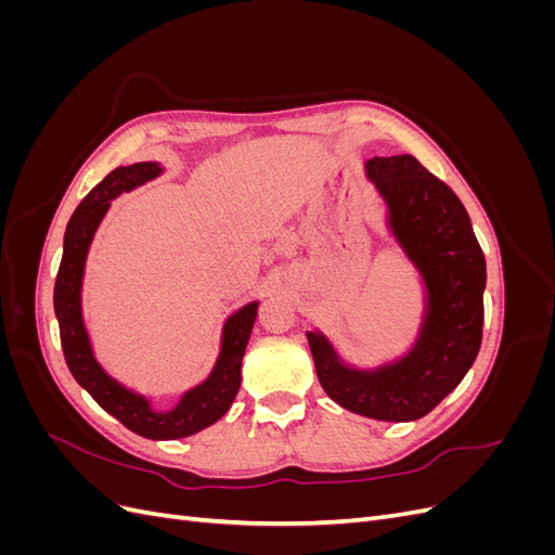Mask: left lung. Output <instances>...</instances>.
I'll return each instance as SVG.
<instances>
[{
    "label": "left lung",
    "mask_w": 555,
    "mask_h": 555,
    "mask_svg": "<svg viewBox=\"0 0 555 555\" xmlns=\"http://www.w3.org/2000/svg\"><path fill=\"white\" fill-rule=\"evenodd\" d=\"M365 176L386 204V227L424 284V314L396 361L354 367L322 331H308L319 384L340 408L379 422H414L473 367L483 328L486 259L451 188L412 155L373 157Z\"/></svg>",
    "instance_id": "8db88e82"
}]
</instances>
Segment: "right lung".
<instances>
[{
  "instance_id": "1",
  "label": "right lung",
  "mask_w": 555,
  "mask_h": 555,
  "mask_svg": "<svg viewBox=\"0 0 555 555\" xmlns=\"http://www.w3.org/2000/svg\"><path fill=\"white\" fill-rule=\"evenodd\" d=\"M164 169L157 162H139L131 166H117L96 188L80 201L64 231V251L55 280L53 306L60 324V340L64 359L74 379L86 389L99 405L131 433L147 440H178L212 426L229 412L233 398L241 389V363L255 326L259 300L233 312L222 328L220 357L210 375L184 391L171 410H155L150 400L125 384L113 379L102 363L94 359L90 335L82 322V275L94 233L111 208V201L122 192L137 190L139 184L153 180Z\"/></svg>"
}]
</instances>
